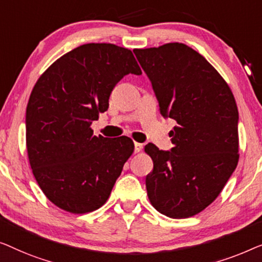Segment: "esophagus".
I'll return each instance as SVG.
<instances>
[{
    "mask_svg": "<svg viewBox=\"0 0 262 262\" xmlns=\"http://www.w3.org/2000/svg\"><path fill=\"white\" fill-rule=\"evenodd\" d=\"M142 148H143L142 143H139V142H135V143H134V152H135V153L141 152Z\"/></svg>",
    "mask_w": 262,
    "mask_h": 262,
    "instance_id": "obj_1",
    "label": "esophagus"
}]
</instances>
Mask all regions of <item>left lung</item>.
Here are the masks:
<instances>
[{
  "label": "left lung",
  "instance_id": "8db88e82",
  "mask_svg": "<svg viewBox=\"0 0 262 262\" xmlns=\"http://www.w3.org/2000/svg\"><path fill=\"white\" fill-rule=\"evenodd\" d=\"M152 82L160 113L173 119L171 150L148 143V200L171 219H187L219 197L238 163V112L217 70L179 42L133 50Z\"/></svg>",
  "mask_w": 262,
  "mask_h": 262
}]
</instances>
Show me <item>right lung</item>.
<instances>
[{
	"label": "right lung",
	"mask_w": 262,
	"mask_h": 262,
	"mask_svg": "<svg viewBox=\"0 0 262 262\" xmlns=\"http://www.w3.org/2000/svg\"><path fill=\"white\" fill-rule=\"evenodd\" d=\"M128 73H142L130 50L85 43L57 59L33 88L26 110L29 164L45 196L65 211L101 208L134 152L127 136L108 140L91 129Z\"/></svg>",
	"instance_id": "obj_1"
}]
</instances>
